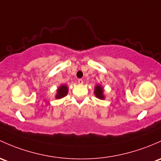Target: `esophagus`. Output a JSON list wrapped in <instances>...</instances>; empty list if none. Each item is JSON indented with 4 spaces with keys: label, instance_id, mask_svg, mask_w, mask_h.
Returning a JSON list of instances; mask_svg holds the SVG:
<instances>
[{
    "label": "esophagus",
    "instance_id": "34e87169",
    "mask_svg": "<svg viewBox=\"0 0 161 161\" xmlns=\"http://www.w3.org/2000/svg\"><path fill=\"white\" fill-rule=\"evenodd\" d=\"M78 83H79V85H82V84H83V80H82V79H78Z\"/></svg>",
    "mask_w": 161,
    "mask_h": 161
}]
</instances>
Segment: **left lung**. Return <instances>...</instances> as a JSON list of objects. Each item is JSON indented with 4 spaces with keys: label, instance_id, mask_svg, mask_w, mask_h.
<instances>
[{
    "label": "left lung",
    "instance_id": "left-lung-1",
    "mask_svg": "<svg viewBox=\"0 0 161 161\" xmlns=\"http://www.w3.org/2000/svg\"><path fill=\"white\" fill-rule=\"evenodd\" d=\"M94 95L96 98L99 99H105L104 95V89L101 85L98 84L95 86L94 89Z\"/></svg>",
    "mask_w": 161,
    "mask_h": 161
}]
</instances>
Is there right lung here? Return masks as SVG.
Instances as JSON below:
<instances>
[{
  "mask_svg": "<svg viewBox=\"0 0 161 161\" xmlns=\"http://www.w3.org/2000/svg\"><path fill=\"white\" fill-rule=\"evenodd\" d=\"M68 92H69V87L66 85H61L58 87L56 90V94H55V99H60L67 96Z\"/></svg>",
  "mask_w": 161,
  "mask_h": 161,
  "instance_id": "1",
  "label": "right lung"
}]
</instances>
